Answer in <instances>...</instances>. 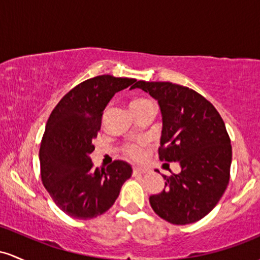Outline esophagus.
I'll use <instances>...</instances> for the list:
<instances>
[{
  "label": "esophagus",
  "instance_id": "1",
  "mask_svg": "<svg viewBox=\"0 0 260 260\" xmlns=\"http://www.w3.org/2000/svg\"><path fill=\"white\" fill-rule=\"evenodd\" d=\"M133 172H134V174H145V173H147V168L139 167V166H134Z\"/></svg>",
  "mask_w": 260,
  "mask_h": 260
}]
</instances>
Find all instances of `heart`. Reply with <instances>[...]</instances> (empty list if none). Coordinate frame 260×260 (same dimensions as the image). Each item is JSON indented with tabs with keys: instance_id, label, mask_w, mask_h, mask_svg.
I'll return each mask as SVG.
<instances>
[{
	"instance_id": "heart-1",
	"label": "heart",
	"mask_w": 260,
	"mask_h": 260,
	"mask_svg": "<svg viewBox=\"0 0 260 260\" xmlns=\"http://www.w3.org/2000/svg\"><path fill=\"white\" fill-rule=\"evenodd\" d=\"M150 103H152V102L148 101V99H135V101L131 102V109H136V108L147 106V104ZM122 152L126 154V156L131 157V158L138 159L142 154V145L135 144V142H127V144H125L124 147H122Z\"/></svg>"
}]
</instances>
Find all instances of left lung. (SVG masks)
I'll list each match as a JSON object with an SVG mask.
<instances>
[{
	"instance_id": "1",
	"label": "left lung",
	"mask_w": 260,
	"mask_h": 260,
	"mask_svg": "<svg viewBox=\"0 0 260 260\" xmlns=\"http://www.w3.org/2000/svg\"><path fill=\"white\" fill-rule=\"evenodd\" d=\"M158 102L162 113L159 159L179 162L180 173L165 178L151 195L153 211L173 224L199 221L220 201L230 182L231 140L216 108L194 89L172 82L138 81Z\"/></svg>"
}]
</instances>
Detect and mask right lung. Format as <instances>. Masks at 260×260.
<instances>
[{
	"label": "right lung",
	"instance_id": "1",
	"mask_svg": "<svg viewBox=\"0 0 260 260\" xmlns=\"http://www.w3.org/2000/svg\"><path fill=\"white\" fill-rule=\"evenodd\" d=\"M135 82L110 75L89 78L66 93L49 116L39 151L40 176L51 199L69 216L88 220L104 214L131 177L126 162L99 169L89 156L104 108L116 92Z\"/></svg>",
	"mask_w": 260,
	"mask_h": 260
}]
</instances>
